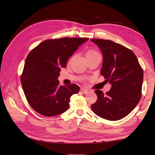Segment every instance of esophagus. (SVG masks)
<instances>
[{
	"mask_svg": "<svg viewBox=\"0 0 155 155\" xmlns=\"http://www.w3.org/2000/svg\"><path fill=\"white\" fill-rule=\"evenodd\" d=\"M81 91H83V92L84 94H87V93L91 92L90 89L86 88H81Z\"/></svg>",
	"mask_w": 155,
	"mask_h": 155,
	"instance_id": "34e87169",
	"label": "esophagus"
}]
</instances>
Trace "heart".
<instances>
[{
  "mask_svg": "<svg viewBox=\"0 0 155 155\" xmlns=\"http://www.w3.org/2000/svg\"><path fill=\"white\" fill-rule=\"evenodd\" d=\"M96 54H99V53H98L97 51H96L94 50H88L86 53V56L93 55H96ZM74 56H75V55H73L71 57V58H70V60H72L74 58Z\"/></svg>",
  "mask_w": 155,
  "mask_h": 155,
  "instance_id": "heart-1",
  "label": "heart"
}]
</instances>
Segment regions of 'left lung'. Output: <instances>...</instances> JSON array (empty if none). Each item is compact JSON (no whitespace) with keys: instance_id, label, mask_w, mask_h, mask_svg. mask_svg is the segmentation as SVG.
Here are the masks:
<instances>
[{"instance_id":"8db88e82","label":"left lung","mask_w":155,"mask_h":155,"mask_svg":"<svg viewBox=\"0 0 155 155\" xmlns=\"http://www.w3.org/2000/svg\"><path fill=\"white\" fill-rule=\"evenodd\" d=\"M104 56L101 75L112 87L104 94L96 90L97 99L91 105L94 113L101 118L119 120L127 116L142 97L143 72L132 50L110 40L92 39Z\"/></svg>"}]
</instances>
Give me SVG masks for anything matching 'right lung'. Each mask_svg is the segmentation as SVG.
Wrapping results in <instances>:
<instances>
[{
  "instance_id": "1",
  "label": "right lung",
  "mask_w": 155,
  "mask_h": 155,
  "mask_svg": "<svg viewBox=\"0 0 155 155\" xmlns=\"http://www.w3.org/2000/svg\"><path fill=\"white\" fill-rule=\"evenodd\" d=\"M88 38L63 37L47 39L32 49L28 55L21 81L30 105L39 114L55 116L66 111L74 94L79 91L76 84L61 86L58 77L61 68Z\"/></svg>"
}]
</instances>
